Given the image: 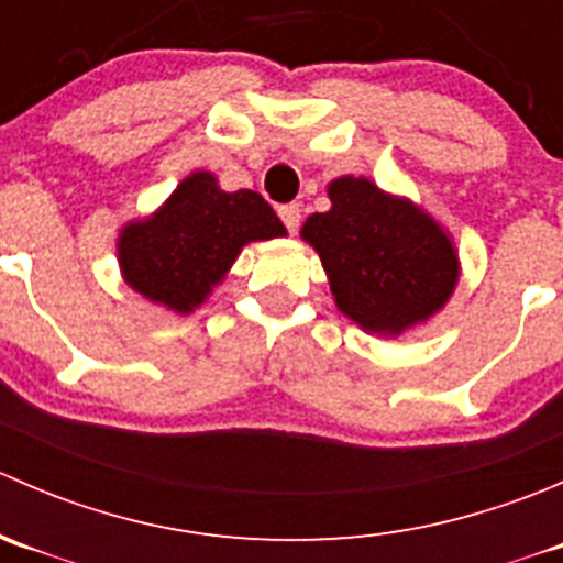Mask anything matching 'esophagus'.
Instances as JSON below:
<instances>
[{"mask_svg": "<svg viewBox=\"0 0 563 563\" xmlns=\"http://www.w3.org/2000/svg\"><path fill=\"white\" fill-rule=\"evenodd\" d=\"M277 214H280L283 225H286L291 234H297L299 229V220H302V209H299V203H286V207L277 209Z\"/></svg>", "mask_w": 563, "mask_h": 563, "instance_id": "1", "label": "esophagus"}]
</instances>
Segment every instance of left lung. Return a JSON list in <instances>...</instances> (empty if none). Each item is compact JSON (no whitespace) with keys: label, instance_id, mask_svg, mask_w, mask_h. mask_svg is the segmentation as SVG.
Here are the masks:
<instances>
[{"label":"left lung","instance_id":"1","mask_svg":"<svg viewBox=\"0 0 563 563\" xmlns=\"http://www.w3.org/2000/svg\"><path fill=\"white\" fill-rule=\"evenodd\" d=\"M327 196L329 212L310 214L299 234L321 258L340 313L367 334L400 338L444 310L460 258L433 214L367 176H338Z\"/></svg>","mask_w":563,"mask_h":563}]
</instances>
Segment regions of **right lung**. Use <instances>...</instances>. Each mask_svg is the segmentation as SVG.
I'll use <instances>...</instances> for the list:
<instances>
[{
    "label": "right lung",
    "mask_w": 563,
    "mask_h": 563,
    "mask_svg": "<svg viewBox=\"0 0 563 563\" xmlns=\"http://www.w3.org/2000/svg\"><path fill=\"white\" fill-rule=\"evenodd\" d=\"M277 236H286V225L258 192H225L212 172H192L150 218L119 229L117 261L135 294L190 316L225 280L242 247Z\"/></svg>",
    "instance_id": "right-lung-1"
}]
</instances>
